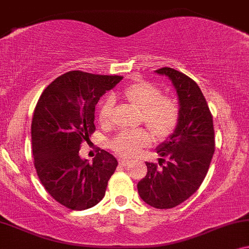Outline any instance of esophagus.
Returning a JSON list of instances; mask_svg holds the SVG:
<instances>
[{"label":"esophagus","mask_w":249,"mask_h":249,"mask_svg":"<svg viewBox=\"0 0 249 249\" xmlns=\"http://www.w3.org/2000/svg\"><path fill=\"white\" fill-rule=\"evenodd\" d=\"M118 162H120L121 166H127V164H129L131 161L127 160V159H118Z\"/></svg>","instance_id":"34e87169"}]
</instances>
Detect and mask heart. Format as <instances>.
<instances>
[{"label": "heart", "instance_id": "1", "mask_svg": "<svg viewBox=\"0 0 249 249\" xmlns=\"http://www.w3.org/2000/svg\"><path fill=\"white\" fill-rule=\"evenodd\" d=\"M123 96L132 105L142 110V121L153 138L162 141L173 134L180 117L178 103L173 98L162 96L158 87L144 80H136L129 83L123 90ZM114 101L108 98L101 105L99 122L108 126L111 122ZM150 143V136L143 129L123 131L115 136L111 141V149L117 155L134 157Z\"/></svg>", "mask_w": 249, "mask_h": 249}]
</instances>
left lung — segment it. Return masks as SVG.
I'll use <instances>...</instances> for the list:
<instances>
[{"label":"left lung","mask_w":249,"mask_h":249,"mask_svg":"<svg viewBox=\"0 0 249 249\" xmlns=\"http://www.w3.org/2000/svg\"><path fill=\"white\" fill-rule=\"evenodd\" d=\"M167 76L178 96L180 117L176 129L157 146L159 164L146 162V176L138 183L139 195L156 209H171L193 195L208 174L214 153L211 111L197 83L171 68L157 70ZM167 160L164 166L160 163Z\"/></svg>","instance_id":"left-lung-1"}]
</instances>
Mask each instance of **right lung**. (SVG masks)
<instances>
[{
    "label": "right lung",
    "instance_id": "1",
    "mask_svg": "<svg viewBox=\"0 0 249 249\" xmlns=\"http://www.w3.org/2000/svg\"><path fill=\"white\" fill-rule=\"evenodd\" d=\"M123 76L71 71L55 79L38 100L31 124L37 175L62 205L81 211L104 198L117 160L101 150L92 163L79 155L94 132V107Z\"/></svg>",
    "mask_w": 249,
    "mask_h": 249
}]
</instances>
